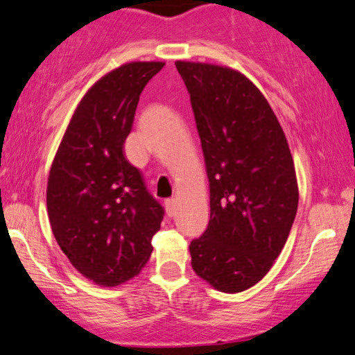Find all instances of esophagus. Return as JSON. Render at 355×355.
<instances>
[{
  "mask_svg": "<svg viewBox=\"0 0 355 355\" xmlns=\"http://www.w3.org/2000/svg\"><path fill=\"white\" fill-rule=\"evenodd\" d=\"M175 204H177V200L173 198L164 200V207H166V211L168 216H173V214H175Z\"/></svg>",
  "mask_w": 355,
  "mask_h": 355,
  "instance_id": "1",
  "label": "esophagus"
}]
</instances>
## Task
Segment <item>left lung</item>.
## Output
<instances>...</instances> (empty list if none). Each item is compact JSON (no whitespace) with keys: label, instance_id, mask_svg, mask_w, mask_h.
<instances>
[{"label":"left lung","instance_id":"8db88e82","mask_svg":"<svg viewBox=\"0 0 355 355\" xmlns=\"http://www.w3.org/2000/svg\"><path fill=\"white\" fill-rule=\"evenodd\" d=\"M191 98L210 184V221L191 241V266L225 293L266 276L298 209L293 157L268 100L242 73L175 62Z\"/></svg>","mask_w":355,"mask_h":355}]
</instances>
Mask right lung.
Here are the masks:
<instances>
[{
    "mask_svg": "<svg viewBox=\"0 0 355 355\" xmlns=\"http://www.w3.org/2000/svg\"><path fill=\"white\" fill-rule=\"evenodd\" d=\"M162 62H130L98 79L73 114L47 180L57 244L84 277L114 287L141 271L164 209L124 156L140 94Z\"/></svg>",
    "mask_w": 355,
    "mask_h": 355,
    "instance_id": "right-lung-1",
    "label": "right lung"
}]
</instances>
